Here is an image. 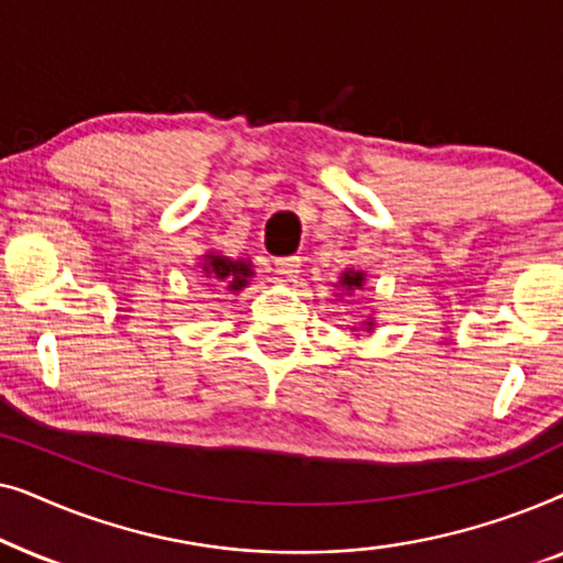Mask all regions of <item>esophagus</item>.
<instances>
[{
  "label": "esophagus",
  "mask_w": 563,
  "mask_h": 563,
  "mask_svg": "<svg viewBox=\"0 0 563 563\" xmlns=\"http://www.w3.org/2000/svg\"><path fill=\"white\" fill-rule=\"evenodd\" d=\"M274 266H276V274L282 276V279H295V276L299 274V256H284V258H276L274 261Z\"/></svg>",
  "instance_id": "esophagus-1"
}]
</instances>
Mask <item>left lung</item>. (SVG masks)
I'll return each instance as SVG.
<instances>
[{
    "instance_id": "obj_1",
    "label": "left lung",
    "mask_w": 563,
    "mask_h": 563,
    "mask_svg": "<svg viewBox=\"0 0 563 563\" xmlns=\"http://www.w3.org/2000/svg\"><path fill=\"white\" fill-rule=\"evenodd\" d=\"M338 284H341L345 295H349V291H361V289H364V284H366V274L364 272H351V268H349V272L341 274V282H338ZM366 328L372 330L374 322L368 320Z\"/></svg>"
}]
</instances>
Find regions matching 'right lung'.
I'll return each mask as SVG.
<instances>
[{
    "label": "right lung",
    "mask_w": 563,
    "mask_h": 563,
    "mask_svg": "<svg viewBox=\"0 0 563 563\" xmlns=\"http://www.w3.org/2000/svg\"><path fill=\"white\" fill-rule=\"evenodd\" d=\"M202 272L212 284L210 287H225L228 291H241L249 287V279L253 276L251 261L245 258H228L220 253H207L202 261Z\"/></svg>",
    "instance_id": "add662e5"
}]
</instances>
